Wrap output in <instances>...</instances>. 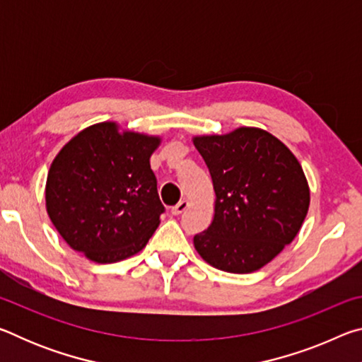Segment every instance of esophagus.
I'll list each match as a JSON object with an SVG mask.
<instances>
[{"label": "esophagus", "instance_id": "esophagus-1", "mask_svg": "<svg viewBox=\"0 0 362 362\" xmlns=\"http://www.w3.org/2000/svg\"><path fill=\"white\" fill-rule=\"evenodd\" d=\"M187 207H188V201L187 199H182L179 204L174 206L173 209H170V212H173V216H180L182 212H185Z\"/></svg>", "mask_w": 362, "mask_h": 362}]
</instances>
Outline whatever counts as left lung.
I'll list each match as a JSON object with an SVG mask.
<instances>
[{
  "mask_svg": "<svg viewBox=\"0 0 362 362\" xmlns=\"http://www.w3.org/2000/svg\"><path fill=\"white\" fill-rule=\"evenodd\" d=\"M216 192L209 228L193 238L214 268L252 273L298 235L310 207V187L296 155L259 127L194 136Z\"/></svg>",
  "mask_w": 362,
  "mask_h": 362,
  "instance_id": "left-lung-1",
  "label": "left lung"
}]
</instances>
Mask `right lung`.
Here are the masks:
<instances>
[{"mask_svg": "<svg viewBox=\"0 0 362 362\" xmlns=\"http://www.w3.org/2000/svg\"><path fill=\"white\" fill-rule=\"evenodd\" d=\"M159 144L103 121L62 146L47 173L46 211L73 250L115 263L146 246L164 211L150 166Z\"/></svg>", "mask_w": 362, "mask_h": 362, "instance_id": "right-lung-1", "label": "right lung"}]
</instances>
